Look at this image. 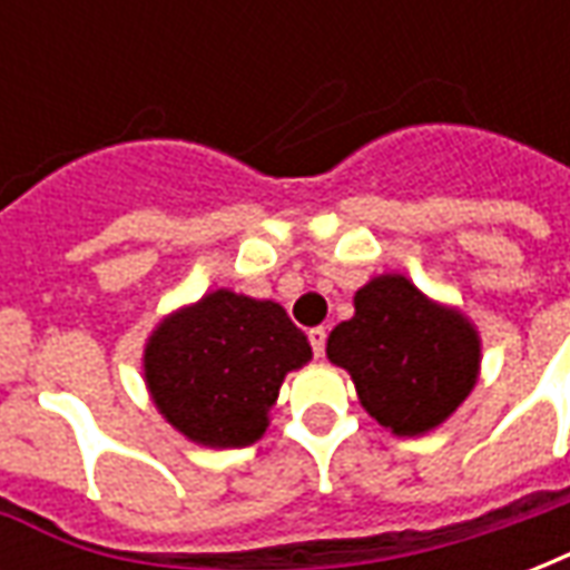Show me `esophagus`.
<instances>
[{"label": "esophagus", "mask_w": 570, "mask_h": 570, "mask_svg": "<svg viewBox=\"0 0 570 570\" xmlns=\"http://www.w3.org/2000/svg\"><path fill=\"white\" fill-rule=\"evenodd\" d=\"M308 342L311 347H314V357H323V347H326V330H323V326L308 330Z\"/></svg>", "instance_id": "esophagus-1"}]
</instances>
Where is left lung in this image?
Returning a JSON list of instances; mask_svg holds the SVG:
<instances>
[{
    "label": "left lung",
    "mask_w": 570,
    "mask_h": 570,
    "mask_svg": "<svg viewBox=\"0 0 570 570\" xmlns=\"http://www.w3.org/2000/svg\"><path fill=\"white\" fill-rule=\"evenodd\" d=\"M326 357L351 372L363 409L396 436L440 428L479 379V333L403 274L357 289L354 317L330 333Z\"/></svg>",
    "instance_id": "8db88e82"
}]
</instances>
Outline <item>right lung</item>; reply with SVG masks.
I'll return each instance as SVG.
<instances>
[{"label":"right lung","mask_w":570,"mask_h":570,"mask_svg":"<svg viewBox=\"0 0 570 570\" xmlns=\"http://www.w3.org/2000/svg\"><path fill=\"white\" fill-rule=\"evenodd\" d=\"M308 360V338L277 302L213 289L151 330L142 375L186 440L237 449L265 433L286 372Z\"/></svg>","instance_id":"add662e5"}]
</instances>
